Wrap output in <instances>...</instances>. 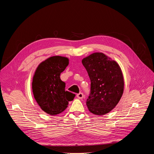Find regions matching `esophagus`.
<instances>
[{
    "instance_id": "34e87169",
    "label": "esophagus",
    "mask_w": 154,
    "mask_h": 154,
    "mask_svg": "<svg viewBox=\"0 0 154 154\" xmlns=\"http://www.w3.org/2000/svg\"><path fill=\"white\" fill-rule=\"evenodd\" d=\"M77 97L78 99H83V98H84V94H83V93L80 92V93H79L78 94H77Z\"/></svg>"
}]
</instances>
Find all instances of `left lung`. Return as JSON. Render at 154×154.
<instances>
[{
    "label": "left lung",
    "mask_w": 154,
    "mask_h": 154,
    "mask_svg": "<svg viewBox=\"0 0 154 154\" xmlns=\"http://www.w3.org/2000/svg\"><path fill=\"white\" fill-rule=\"evenodd\" d=\"M91 82V92L86 105L91 113L103 116L114 109L122 97L124 81L119 63L102 52L82 60Z\"/></svg>",
    "instance_id": "8db88e82"
}]
</instances>
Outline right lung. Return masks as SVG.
Segmentation results:
<instances>
[{
	"instance_id": "add662e5",
	"label": "right lung",
	"mask_w": 154,
	"mask_h": 154,
	"mask_svg": "<svg viewBox=\"0 0 154 154\" xmlns=\"http://www.w3.org/2000/svg\"><path fill=\"white\" fill-rule=\"evenodd\" d=\"M66 57L52 56L40 63L32 79V92L43 111L51 116L60 114L75 95L65 91L66 84L60 75L69 65Z\"/></svg>"
}]
</instances>
